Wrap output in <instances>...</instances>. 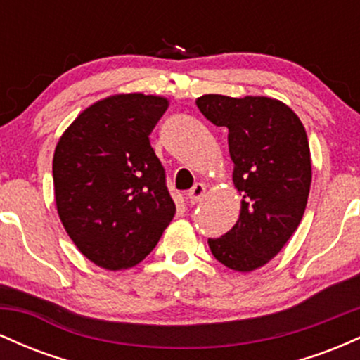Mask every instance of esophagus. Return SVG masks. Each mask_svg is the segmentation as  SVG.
<instances>
[{
    "mask_svg": "<svg viewBox=\"0 0 360 360\" xmlns=\"http://www.w3.org/2000/svg\"><path fill=\"white\" fill-rule=\"evenodd\" d=\"M205 191H206V188H205V184H201V183H196L193 186V189H189V193L186 194V198H188V201L191 205H196L198 201H201L203 200V196H205Z\"/></svg>",
    "mask_w": 360,
    "mask_h": 360,
    "instance_id": "obj_1",
    "label": "esophagus"
}]
</instances>
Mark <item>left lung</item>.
Wrapping results in <instances>:
<instances>
[{
  "label": "left lung",
  "instance_id": "left-lung-1",
  "mask_svg": "<svg viewBox=\"0 0 360 360\" xmlns=\"http://www.w3.org/2000/svg\"><path fill=\"white\" fill-rule=\"evenodd\" d=\"M196 105L213 125L229 128L242 196L238 221L208 245L223 266L254 271L283 249L303 218L311 184L307 131L295 111L271 98L205 94Z\"/></svg>",
  "mask_w": 360,
  "mask_h": 360
}]
</instances>
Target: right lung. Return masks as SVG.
Wrapping results in <instances>:
<instances>
[{
    "label": "right lung",
    "instance_id": "right-lung-1",
    "mask_svg": "<svg viewBox=\"0 0 360 360\" xmlns=\"http://www.w3.org/2000/svg\"><path fill=\"white\" fill-rule=\"evenodd\" d=\"M167 100L117 94L94 103L56 147L53 189L60 221L96 266L127 269L154 250L176 205L150 146Z\"/></svg>",
    "mask_w": 360,
    "mask_h": 360
}]
</instances>
